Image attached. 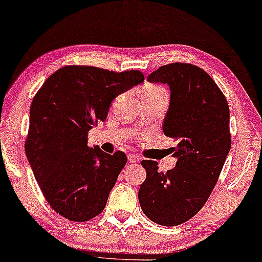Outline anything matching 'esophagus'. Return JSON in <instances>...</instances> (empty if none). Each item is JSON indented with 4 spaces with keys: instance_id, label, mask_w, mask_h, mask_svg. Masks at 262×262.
<instances>
[{
    "instance_id": "1",
    "label": "esophagus",
    "mask_w": 262,
    "mask_h": 262,
    "mask_svg": "<svg viewBox=\"0 0 262 262\" xmlns=\"http://www.w3.org/2000/svg\"><path fill=\"white\" fill-rule=\"evenodd\" d=\"M127 160H128V162H134V164H138V162L140 161L139 157L135 156V154H128Z\"/></svg>"
}]
</instances>
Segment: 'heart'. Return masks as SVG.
Masks as SVG:
<instances>
[{
	"instance_id": "heart-1",
	"label": "heart",
	"mask_w": 262,
	"mask_h": 262,
	"mask_svg": "<svg viewBox=\"0 0 262 262\" xmlns=\"http://www.w3.org/2000/svg\"><path fill=\"white\" fill-rule=\"evenodd\" d=\"M164 94H167L164 88L159 87V85L149 84L144 88L143 95L141 96H157V95H164Z\"/></svg>"
}]
</instances>
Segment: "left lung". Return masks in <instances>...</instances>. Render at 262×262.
Instances as JSON below:
<instances>
[{
    "label": "left lung",
    "instance_id": "1",
    "mask_svg": "<svg viewBox=\"0 0 262 262\" xmlns=\"http://www.w3.org/2000/svg\"><path fill=\"white\" fill-rule=\"evenodd\" d=\"M147 81L169 87L162 130L178 139L173 148L177 165L162 173L157 161H141L146 180L140 184L138 199L152 222L175 226L194 217L216 186L231 148L230 110L211 76L190 63L161 66Z\"/></svg>",
    "mask_w": 262,
    "mask_h": 262
}]
</instances>
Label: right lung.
<instances>
[{"instance_id": "1", "label": "right lung", "mask_w": 262, "mask_h": 262, "mask_svg": "<svg viewBox=\"0 0 262 262\" xmlns=\"http://www.w3.org/2000/svg\"><path fill=\"white\" fill-rule=\"evenodd\" d=\"M144 80L139 71L66 66L33 97L25 152L42 194L59 215L85 222L103 211L126 156L89 147L88 131L105 121L116 97Z\"/></svg>"}]
</instances>
